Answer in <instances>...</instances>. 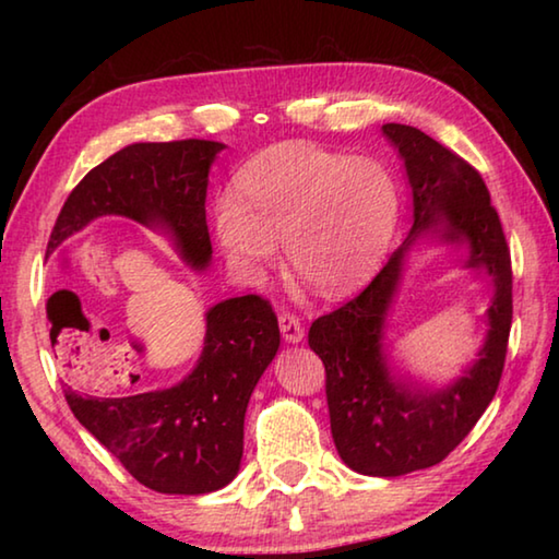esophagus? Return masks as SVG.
<instances>
[{
	"mask_svg": "<svg viewBox=\"0 0 559 559\" xmlns=\"http://www.w3.org/2000/svg\"><path fill=\"white\" fill-rule=\"evenodd\" d=\"M278 328H281L283 340H286V343H290V345H298L302 335H306V330H302L300 320L296 316H290V313L278 316Z\"/></svg>",
	"mask_w": 559,
	"mask_h": 559,
	"instance_id": "obj_1",
	"label": "esophagus"
}]
</instances>
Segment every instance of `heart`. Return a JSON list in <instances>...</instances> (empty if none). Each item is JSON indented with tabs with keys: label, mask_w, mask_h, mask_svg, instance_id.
Returning <instances> with one entry per match:
<instances>
[{
	"label": "heart",
	"mask_w": 559,
	"mask_h": 559,
	"mask_svg": "<svg viewBox=\"0 0 559 559\" xmlns=\"http://www.w3.org/2000/svg\"><path fill=\"white\" fill-rule=\"evenodd\" d=\"M400 219V189L382 163L316 145H281L251 159L239 189L214 204L222 257L246 283L286 259L328 293L353 290L380 266Z\"/></svg>",
	"instance_id": "obj_1"
}]
</instances>
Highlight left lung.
Masks as SVG:
<instances>
[{
    "label": "left lung",
    "mask_w": 559,
    "mask_h": 559,
    "mask_svg": "<svg viewBox=\"0 0 559 559\" xmlns=\"http://www.w3.org/2000/svg\"><path fill=\"white\" fill-rule=\"evenodd\" d=\"M382 132L409 179V236L357 298L310 325L308 345L325 365L340 459L362 476L394 478L437 466L493 402L513 320V273L503 226L476 169L412 126L386 122ZM424 240L466 250L462 265L491 286L485 345L459 378L439 385L394 364L385 343L405 261Z\"/></svg>",
    "instance_id": "8db88e82"
}]
</instances>
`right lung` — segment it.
Instances as JSON below:
<instances>
[{
	"label": "right lung",
	"instance_id": "right-lung-1",
	"mask_svg": "<svg viewBox=\"0 0 559 559\" xmlns=\"http://www.w3.org/2000/svg\"><path fill=\"white\" fill-rule=\"evenodd\" d=\"M224 147L214 140H177L118 150L69 194L46 253L91 222L126 216L165 236L189 269L206 271L212 263L206 187ZM56 293H71L81 302L73 290ZM194 370L167 390L130 396L91 394L75 384L63 390L75 419L132 478L157 493L202 496L231 484L241 468L246 406L281 345L276 313L259 296L226 298L206 310Z\"/></svg>",
	"mask_w": 559,
	"mask_h": 559
}]
</instances>
